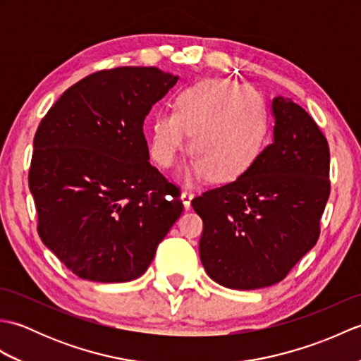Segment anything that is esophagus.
I'll return each instance as SVG.
<instances>
[{"label":"esophagus","mask_w":361,"mask_h":361,"mask_svg":"<svg viewBox=\"0 0 361 361\" xmlns=\"http://www.w3.org/2000/svg\"><path fill=\"white\" fill-rule=\"evenodd\" d=\"M195 197V192L194 190H190V189H185L183 190V194H181V200H183V203H185V206H186V209H189L190 208V202H192V198Z\"/></svg>","instance_id":"esophagus-1"}]
</instances>
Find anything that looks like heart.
<instances>
[{"mask_svg":"<svg viewBox=\"0 0 361 361\" xmlns=\"http://www.w3.org/2000/svg\"><path fill=\"white\" fill-rule=\"evenodd\" d=\"M194 161L186 178L208 175L214 183L240 178L267 142L268 114L256 91L231 80H203L176 97L175 113L161 111L152 122L150 153L171 167L185 150L188 135Z\"/></svg>","mask_w":361,"mask_h":361,"instance_id":"1","label":"heart"}]
</instances>
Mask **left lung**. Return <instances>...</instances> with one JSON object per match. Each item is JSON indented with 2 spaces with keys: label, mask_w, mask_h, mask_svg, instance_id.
Returning <instances> with one entry per match:
<instances>
[{
  "label": "left lung",
  "mask_w": 361,
  "mask_h": 361,
  "mask_svg": "<svg viewBox=\"0 0 361 361\" xmlns=\"http://www.w3.org/2000/svg\"><path fill=\"white\" fill-rule=\"evenodd\" d=\"M271 110L273 142L250 171L192 200L203 220L202 264L228 288L286 278L318 242L331 194V153L317 122L288 97H274Z\"/></svg>",
  "instance_id": "left-lung-1"
}]
</instances>
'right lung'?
<instances>
[{
  "label": "right lung",
  "mask_w": 361,
  "mask_h": 361,
  "mask_svg": "<svg viewBox=\"0 0 361 361\" xmlns=\"http://www.w3.org/2000/svg\"><path fill=\"white\" fill-rule=\"evenodd\" d=\"M176 80L155 66L93 73L37 128L29 167L37 231L82 279L140 278L181 216L180 189L149 163L142 132L152 105Z\"/></svg>",
  "instance_id": "add662e5"
}]
</instances>
